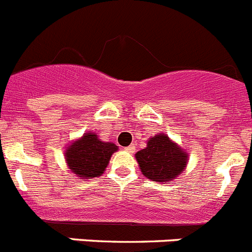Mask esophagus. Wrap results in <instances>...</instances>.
I'll return each mask as SVG.
<instances>
[{
	"instance_id": "esophagus-1",
	"label": "esophagus",
	"mask_w": 252,
	"mask_h": 252,
	"mask_svg": "<svg viewBox=\"0 0 252 252\" xmlns=\"http://www.w3.org/2000/svg\"><path fill=\"white\" fill-rule=\"evenodd\" d=\"M125 151H127V153H130V154H133L135 151H136V146L132 144V145L127 146V148H125Z\"/></svg>"
}]
</instances>
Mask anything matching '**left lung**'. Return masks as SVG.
<instances>
[{
  "instance_id": "8db88e82",
  "label": "left lung",
  "mask_w": 252,
  "mask_h": 252,
  "mask_svg": "<svg viewBox=\"0 0 252 252\" xmlns=\"http://www.w3.org/2000/svg\"><path fill=\"white\" fill-rule=\"evenodd\" d=\"M144 177L153 182L170 183L188 164L189 154L164 132L148 140L145 149L135 154Z\"/></svg>"
}]
</instances>
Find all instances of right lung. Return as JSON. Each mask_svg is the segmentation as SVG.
<instances>
[{
	"instance_id": "1",
	"label": "right lung",
	"mask_w": 252,
	"mask_h": 252,
	"mask_svg": "<svg viewBox=\"0 0 252 252\" xmlns=\"http://www.w3.org/2000/svg\"><path fill=\"white\" fill-rule=\"evenodd\" d=\"M119 150L113 142L102 141L95 132L87 131L74 140L64 151L65 162L79 179H92L102 175L112 154Z\"/></svg>"
}]
</instances>
